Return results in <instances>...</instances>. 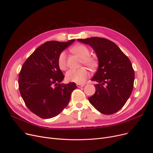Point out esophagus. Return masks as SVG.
<instances>
[{"instance_id": "34e87169", "label": "esophagus", "mask_w": 153, "mask_h": 153, "mask_svg": "<svg viewBox=\"0 0 153 153\" xmlns=\"http://www.w3.org/2000/svg\"><path fill=\"white\" fill-rule=\"evenodd\" d=\"M76 86L78 88H82V87H83L85 86L84 84H79V83H77L76 84Z\"/></svg>"}]
</instances>
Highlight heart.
Here are the masks:
<instances>
[{
    "instance_id": "obj_1",
    "label": "heart",
    "mask_w": 153,
    "mask_h": 153,
    "mask_svg": "<svg viewBox=\"0 0 153 153\" xmlns=\"http://www.w3.org/2000/svg\"><path fill=\"white\" fill-rule=\"evenodd\" d=\"M71 51L79 56L81 59H83V64L89 68L94 69L96 67L97 62L94 59L89 57L90 52H89V49L86 46L82 44L76 45V46L71 49ZM58 64L61 70H66L67 64L66 53L65 52H61L59 55L58 59ZM88 76L89 72L87 69L84 67H82L79 69L70 70L67 71L66 74V79L68 82L82 84L85 83Z\"/></svg>"
}]
</instances>
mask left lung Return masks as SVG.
Here are the masks:
<instances>
[{
  "mask_svg": "<svg viewBox=\"0 0 153 153\" xmlns=\"http://www.w3.org/2000/svg\"><path fill=\"white\" fill-rule=\"evenodd\" d=\"M94 51L98 68L91 80L97 82L96 92L88 100L99 112L111 115L126 103L133 90L134 73L131 63L112 41L93 37L78 39Z\"/></svg>",
  "mask_w": 153,
  "mask_h": 153,
  "instance_id": "obj_1",
  "label": "left lung"
}]
</instances>
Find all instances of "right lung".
Listing matches in <instances>:
<instances>
[{
	"mask_svg": "<svg viewBox=\"0 0 153 153\" xmlns=\"http://www.w3.org/2000/svg\"><path fill=\"white\" fill-rule=\"evenodd\" d=\"M75 40L44 43L23 64L19 74V90L28 108L42 119L59 115L68 105L76 85L62 83L64 78L58 59Z\"/></svg>",
	"mask_w": 153,
	"mask_h": 153,
	"instance_id": "add662e5",
	"label": "right lung"
}]
</instances>
